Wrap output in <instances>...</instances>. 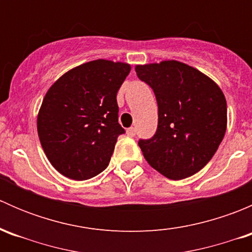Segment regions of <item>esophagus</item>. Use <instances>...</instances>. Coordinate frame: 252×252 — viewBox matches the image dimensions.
<instances>
[{
  "label": "esophagus",
  "instance_id": "esophagus-1",
  "mask_svg": "<svg viewBox=\"0 0 252 252\" xmlns=\"http://www.w3.org/2000/svg\"><path fill=\"white\" fill-rule=\"evenodd\" d=\"M126 134H128V136H131V138H133V136H135V135H136L135 128H129V129H126Z\"/></svg>",
  "mask_w": 252,
  "mask_h": 252
}]
</instances>
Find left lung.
<instances>
[{
	"instance_id": "8db88e82",
	"label": "left lung",
	"mask_w": 252,
	"mask_h": 252,
	"mask_svg": "<svg viewBox=\"0 0 252 252\" xmlns=\"http://www.w3.org/2000/svg\"><path fill=\"white\" fill-rule=\"evenodd\" d=\"M158 106L155 135L139 140L147 163L172 180L191 177L210 162L224 138L227 101L220 86L194 67L178 62L136 65Z\"/></svg>"
}]
</instances>
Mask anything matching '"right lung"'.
Wrapping results in <instances>:
<instances>
[{"mask_svg": "<svg viewBox=\"0 0 252 252\" xmlns=\"http://www.w3.org/2000/svg\"><path fill=\"white\" fill-rule=\"evenodd\" d=\"M130 72L123 62L96 60L68 70L45 95L37 134L48 161L64 177L86 180L107 168L117 138V93Z\"/></svg>", "mask_w": 252, "mask_h": 252, "instance_id": "1", "label": "right lung"}]
</instances>
